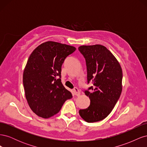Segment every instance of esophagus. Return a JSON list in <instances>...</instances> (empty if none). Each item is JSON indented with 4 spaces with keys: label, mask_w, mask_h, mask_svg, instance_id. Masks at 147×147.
<instances>
[{
    "label": "esophagus",
    "mask_w": 147,
    "mask_h": 147,
    "mask_svg": "<svg viewBox=\"0 0 147 147\" xmlns=\"http://www.w3.org/2000/svg\"><path fill=\"white\" fill-rule=\"evenodd\" d=\"M73 92H74V94L75 96H79L80 94V92L78 90V89L77 88H74V90H73Z\"/></svg>",
    "instance_id": "34e87169"
}]
</instances>
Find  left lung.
Wrapping results in <instances>:
<instances>
[{"mask_svg":"<svg viewBox=\"0 0 147 147\" xmlns=\"http://www.w3.org/2000/svg\"><path fill=\"white\" fill-rule=\"evenodd\" d=\"M78 50L85 58L88 83L93 84L84 91L90 105L80 110L79 114L88 123L99 121L111 113L121 95L122 69L116 57L103 45H83Z\"/></svg>","mask_w":147,"mask_h":147,"instance_id":"left-lung-1","label":"left lung"}]
</instances>
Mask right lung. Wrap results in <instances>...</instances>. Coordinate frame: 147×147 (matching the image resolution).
Returning <instances> with one entry per match:
<instances>
[{
    "label": "right lung",
    "mask_w": 147,
    "mask_h": 147,
    "mask_svg": "<svg viewBox=\"0 0 147 147\" xmlns=\"http://www.w3.org/2000/svg\"><path fill=\"white\" fill-rule=\"evenodd\" d=\"M75 50L74 47L48 41L30 55L23 72V85L30 108L38 117L54 116L72 97L61 82V74L65 59Z\"/></svg>",
    "instance_id": "1"
}]
</instances>
